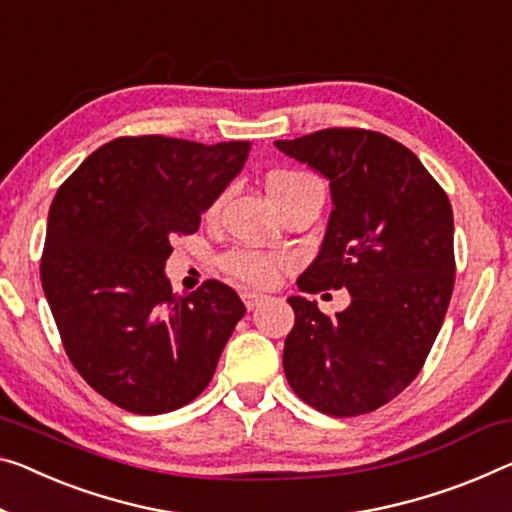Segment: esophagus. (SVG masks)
<instances>
[{"label": "esophagus", "mask_w": 512, "mask_h": 512, "mask_svg": "<svg viewBox=\"0 0 512 512\" xmlns=\"http://www.w3.org/2000/svg\"><path fill=\"white\" fill-rule=\"evenodd\" d=\"M242 297V302H245V306L249 311H254L258 304L263 302V295H258V293H251V290H245V293L240 295Z\"/></svg>", "instance_id": "1"}]
</instances>
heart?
Returning a JSON list of instances; mask_svg holds the SVG:
<instances>
[{"label":"heart","mask_w":512,"mask_h":512,"mask_svg":"<svg viewBox=\"0 0 512 512\" xmlns=\"http://www.w3.org/2000/svg\"><path fill=\"white\" fill-rule=\"evenodd\" d=\"M311 180L316 178L304 174V171H274V174L267 178V192H283L290 190V187L311 183ZM281 265L283 261L279 256L263 254V251L254 249H235L222 256V270L229 274V277L247 283V286H267Z\"/></svg>","instance_id":"b5f03b06"}]
</instances>
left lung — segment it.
<instances>
[{"mask_svg":"<svg viewBox=\"0 0 512 512\" xmlns=\"http://www.w3.org/2000/svg\"><path fill=\"white\" fill-rule=\"evenodd\" d=\"M274 146L329 180L332 215L302 293L348 288V309L325 316L288 297V384L329 416L373 412L423 368L453 293V210L419 157L373 130L329 128Z\"/></svg>","mask_w":512,"mask_h":512,"instance_id":"1","label":"left lung"}]
</instances>
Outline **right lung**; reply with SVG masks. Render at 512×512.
<instances>
[{"instance_id":"right-lung-1","label":"right lung","mask_w":512,"mask_h":512,"mask_svg":"<svg viewBox=\"0 0 512 512\" xmlns=\"http://www.w3.org/2000/svg\"><path fill=\"white\" fill-rule=\"evenodd\" d=\"M247 155L249 141L119 137L54 196L41 258L47 304L77 373L121 410L192 403L245 316L226 283L174 295L164 265L169 240L199 231Z\"/></svg>"}]
</instances>
